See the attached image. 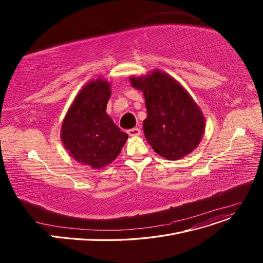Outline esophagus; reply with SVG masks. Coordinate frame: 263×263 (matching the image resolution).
<instances>
[{"instance_id":"1","label":"esophagus","mask_w":263,"mask_h":263,"mask_svg":"<svg viewBox=\"0 0 263 263\" xmlns=\"http://www.w3.org/2000/svg\"><path fill=\"white\" fill-rule=\"evenodd\" d=\"M127 133L129 134V136H139L141 135V130L139 128H133L127 131Z\"/></svg>"}]
</instances>
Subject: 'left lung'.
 <instances>
[{
	"mask_svg": "<svg viewBox=\"0 0 263 263\" xmlns=\"http://www.w3.org/2000/svg\"><path fill=\"white\" fill-rule=\"evenodd\" d=\"M130 82L143 91L147 108L144 134L156 153L175 161L194 151L202 139L205 119L180 83L160 69L131 77Z\"/></svg>",
	"mask_w": 263,
	"mask_h": 263,
	"instance_id": "1",
	"label": "left lung"
}]
</instances>
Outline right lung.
I'll list each match as a JSON object with an SVG mask.
<instances>
[{"label":"right lung","mask_w":263,"mask_h":263,"mask_svg":"<svg viewBox=\"0 0 263 263\" xmlns=\"http://www.w3.org/2000/svg\"><path fill=\"white\" fill-rule=\"evenodd\" d=\"M110 84L102 78L89 81L77 95L62 123L64 147L77 162L93 170L112 163L128 140L107 113Z\"/></svg>","instance_id":"1"}]
</instances>
